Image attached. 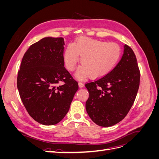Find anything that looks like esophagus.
I'll return each mask as SVG.
<instances>
[{
    "instance_id": "1",
    "label": "esophagus",
    "mask_w": 159,
    "mask_h": 159,
    "mask_svg": "<svg viewBox=\"0 0 159 159\" xmlns=\"http://www.w3.org/2000/svg\"><path fill=\"white\" fill-rule=\"evenodd\" d=\"M78 85H79V87L80 88H82L84 87V84L83 83H81V82H79L78 83Z\"/></svg>"
}]
</instances>
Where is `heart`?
I'll use <instances>...</instances> for the list:
<instances>
[{"instance_id": "obj_1", "label": "heart", "mask_w": 159, "mask_h": 159, "mask_svg": "<svg viewBox=\"0 0 159 159\" xmlns=\"http://www.w3.org/2000/svg\"><path fill=\"white\" fill-rule=\"evenodd\" d=\"M121 54L117 44L102 40L81 38L64 50L63 58L66 69L73 71L79 61L81 64L77 71L78 79L91 77L103 78L113 70Z\"/></svg>"}]
</instances>
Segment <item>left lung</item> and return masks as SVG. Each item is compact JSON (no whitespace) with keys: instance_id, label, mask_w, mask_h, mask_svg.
Wrapping results in <instances>:
<instances>
[{"instance_id":"8db88e82","label":"left lung","mask_w":159,"mask_h":159,"mask_svg":"<svg viewBox=\"0 0 159 159\" xmlns=\"http://www.w3.org/2000/svg\"><path fill=\"white\" fill-rule=\"evenodd\" d=\"M140 82L136 56L127 45L112 71L85 85L89 92L85 109L99 126L111 127L126 116L135 99Z\"/></svg>"}]
</instances>
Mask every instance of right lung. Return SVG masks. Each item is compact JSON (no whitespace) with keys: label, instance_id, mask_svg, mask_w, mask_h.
I'll list each match as a JSON object with an SVG mask.
<instances>
[{"label":"right lung","instance_id":"obj_1","mask_svg":"<svg viewBox=\"0 0 159 159\" xmlns=\"http://www.w3.org/2000/svg\"><path fill=\"white\" fill-rule=\"evenodd\" d=\"M63 38L46 37L30 46L18 71L17 88L28 114L44 125L60 122L68 112L78 84L64 68ZM64 81L62 86L57 84Z\"/></svg>","mask_w":159,"mask_h":159}]
</instances>
